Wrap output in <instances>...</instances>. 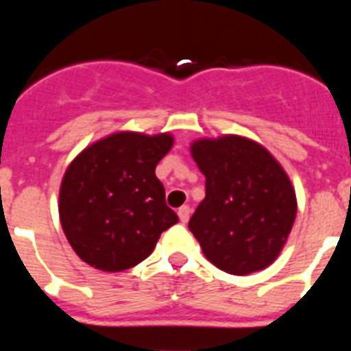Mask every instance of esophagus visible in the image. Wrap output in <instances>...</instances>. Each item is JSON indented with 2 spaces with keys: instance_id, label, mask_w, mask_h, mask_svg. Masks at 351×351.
Returning <instances> with one entry per match:
<instances>
[{
  "instance_id": "esophagus-1",
  "label": "esophagus",
  "mask_w": 351,
  "mask_h": 351,
  "mask_svg": "<svg viewBox=\"0 0 351 351\" xmlns=\"http://www.w3.org/2000/svg\"><path fill=\"white\" fill-rule=\"evenodd\" d=\"M178 214H179V219H181V223H186V221H188V219H190V214H191L190 206L179 207Z\"/></svg>"
}]
</instances>
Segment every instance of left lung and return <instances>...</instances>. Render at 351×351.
I'll list each match as a JSON object with an SVG mask.
<instances>
[{
    "label": "left lung",
    "instance_id": "obj_1",
    "mask_svg": "<svg viewBox=\"0 0 351 351\" xmlns=\"http://www.w3.org/2000/svg\"><path fill=\"white\" fill-rule=\"evenodd\" d=\"M191 154L206 198L188 228L221 271L244 276L271 265L297 214L295 191L267 149L237 135L198 141Z\"/></svg>",
    "mask_w": 351,
    "mask_h": 351
}]
</instances>
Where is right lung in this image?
Instances as JSON below:
<instances>
[{"instance_id": "obj_1", "label": "right lung", "mask_w": 351, "mask_h": 351, "mask_svg": "<svg viewBox=\"0 0 351 351\" xmlns=\"http://www.w3.org/2000/svg\"><path fill=\"white\" fill-rule=\"evenodd\" d=\"M172 142L169 133H114L71 161L61 182L60 218L68 243L91 267H135L179 221L154 172Z\"/></svg>"}]
</instances>
